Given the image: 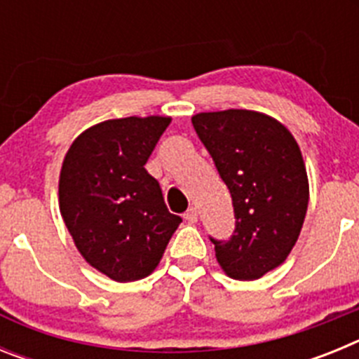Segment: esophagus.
<instances>
[{"label": "esophagus", "mask_w": 359, "mask_h": 359, "mask_svg": "<svg viewBox=\"0 0 359 359\" xmlns=\"http://www.w3.org/2000/svg\"><path fill=\"white\" fill-rule=\"evenodd\" d=\"M183 217H185V221H189V223H196V221H198V210H196L194 207L189 208V210L185 212V215H183Z\"/></svg>", "instance_id": "obj_1"}]
</instances>
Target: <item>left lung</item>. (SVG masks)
<instances>
[{
    "label": "left lung",
    "instance_id": "1",
    "mask_svg": "<svg viewBox=\"0 0 359 359\" xmlns=\"http://www.w3.org/2000/svg\"><path fill=\"white\" fill-rule=\"evenodd\" d=\"M192 126L233 203V236L210 237L219 266L237 280L261 278L286 261L306 219L309 183L300 147L280 122L257 111L199 113Z\"/></svg>",
    "mask_w": 359,
    "mask_h": 359
}]
</instances>
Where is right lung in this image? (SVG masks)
<instances>
[{
    "mask_svg": "<svg viewBox=\"0 0 359 359\" xmlns=\"http://www.w3.org/2000/svg\"><path fill=\"white\" fill-rule=\"evenodd\" d=\"M169 116L100 122L75 138L62 161L59 207L88 264L116 282L154 271L182 223L145 170Z\"/></svg>",
    "mask_w": 359,
    "mask_h": 359,
    "instance_id": "right-lung-1",
    "label": "right lung"
}]
</instances>
